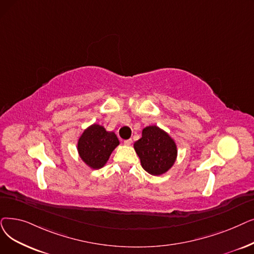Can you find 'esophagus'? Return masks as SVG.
Wrapping results in <instances>:
<instances>
[{
	"label": "esophagus",
	"mask_w": 254,
	"mask_h": 254,
	"mask_svg": "<svg viewBox=\"0 0 254 254\" xmlns=\"http://www.w3.org/2000/svg\"><path fill=\"white\" fill-rule=\"evenodd\" d=\"M131 142H133V140H131V139H127V140H125V141H124L125 145H130Z\"/></svg>",
	"instance_id": "esophagus-1"
}]
</instances>
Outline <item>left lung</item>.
<instances>
[{
  "label": "left lung",
  "mask_w": 254,
  "mask_h": 254,
  "mask_svg": "<svg viewBox=\"0 0 254 254\" xmlns=\"http://www.w3.org/2000/svg\"><path fill=\"white\" fill-rule=\"evenodd\" d=\"M134 148L143 169L152 175H161L170 169L178 154L174 141L156 126L143 129Z\"/></svg>",
  "instance_id": "left-lung-1"
}]
</instances>
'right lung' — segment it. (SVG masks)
<instances>
[{"label":"right lung","mask_w":254,"mask_h":254,"mask_svg":"<svg viewBox=\"0 0 254 254\" xmlns=\"http://www.w3.org/2000/svg\"><path fill=\"white\" fill-rule=\"evenodd\" d=\"M119 144V140L113 131H107L103 127L93 125L81 136L78 150L82 160L93 169L102 168L110 154Z\"/></svg>","instance_id":"1"}]
</instances>
